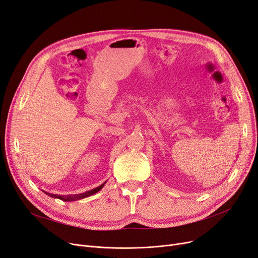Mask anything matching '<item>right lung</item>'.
<instances>
[{"mask_svg": "<svg viewBox=\"0 0 258 258\" xmlns=\"http://www.w3.org/2000/svg\"><path fill=\"white\" fill-rule=\"evenodd\" d=\"M104 185H105V183L104 184H101L100 186H98V187H96V188H94V189H92V190H89V191H86V192H84V194H80V195H73V196H59V195H53V194H48V192H45L46 195H48V196H50V197H53V198H58V199H60V200H63V201H72V200H78V199H82V198H85V197H88V196H91V195H93V194H96L97 191H99L102 187H104Z\"/></svg>", "mask_w": 258, "mask_h": 258, "instance_id": "obj_1", "label": "right lung"}]
</instances>
